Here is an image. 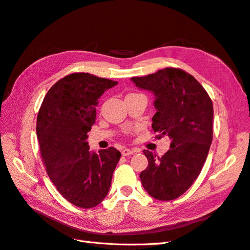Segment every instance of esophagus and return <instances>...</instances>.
Returning a JSON list of instances; mask_svg holds the SVG:
<instances>
[{
    "instance_id": "34e87169",
    "label": "esophagus",
    "mask_w": 250,
    "mask_h": 250,
    "mask_svg": "<svg viewBox=\"0 0 250 250\" xmlns=\"http://www.w3.org/2000/svg\"><path fill=\"white\" fill-rule=\"evenodd\" d=\"M140 150H137V149H124L122 150V155L123 156H128V155H131L135 152H139Z\"/></svg>"
}]
</instances>
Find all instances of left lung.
<instances>
[{"instance_id": "left-lung-1", "label": "left lung", "mask_w": 250, "mask_h": 250, "mask_svg": "<svg viewBox=\"0 0 250 250\" xmlns=\"http://www.w3.org/2000/svg\"><path fill=\"white\" fill-rule=\"evenodd\" d=\"M131 81L154 95L152 129L171 140L162 157L148 150L147 168L140 174L144 188L158 200H173L190 188L201 172L213 140V103L192 75L166 67Z\"/></svg>"}]
</instances>
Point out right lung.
<instances>
[{
  "instance_id": "right-lung-1",
  "label": "right lung",
  "mask_w": 250,
  "mask_h": 250,
  "mask_svg": "<svg viewBox=\"0 0 250 250\" xmlns=\"http://www.w3.org/2000/svg\"><path fill=\"white\" fill-rule=\"evenodd\" d=\"M117 84L88 73L70 74L49 89L37 116V140L48 175L67 201L82 208H95L106 197L121 157L115 147L89 151L86 141L98 99Z\"/></svg>"
}]
</instances>
